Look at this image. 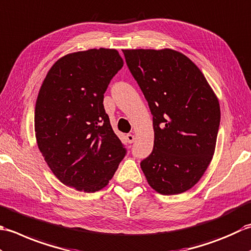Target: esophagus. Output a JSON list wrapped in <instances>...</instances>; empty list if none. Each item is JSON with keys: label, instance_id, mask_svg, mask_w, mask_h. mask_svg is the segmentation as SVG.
I'll list each match as a JSON object with an SVG mask.
<instances>
[{"label": "esophagus", "instance_id": "1", "mask_svg": "<svg viewBox=\"0 0 251 251\" xmlns=\"http://www.w3.org/2000/svg\"><path fill=\"white\" fill-rule=\"evenodd\" d=\"M126 142L129 143V144H132V143L134 142V140H135V135H134V134H131V133H129V134H126Z\"/></svg>", "mask_w": 251, "mask_h": 251}]
</instances>
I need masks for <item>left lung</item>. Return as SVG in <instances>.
<instances>
[{"label": "left lung", "mask_w": 251, "mask_h": 251, "mask_svg": "<svg viewBox=\"0 0 251 251\" xmlns=\"http://www.w3.org/2000/svg\"><path fill=\"white\" fill-rule=\"evenodd\" d=\"M152 115L154 148L141 162L162 195L186 192L201 180L216 151L220 104L203 74L172 49L122 50Z\"/></svg>", "instance_id": "8db88e82"}]
</instances>
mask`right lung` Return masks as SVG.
Returning a JSON list of instances; mask_svg holds the SVG:
<instances>
[{
	"mask_svg": "<svg viewBox=\"0 0 251 251\" xmlns=\"http://www.w3.org/2000/svg\"><path fill=\"white\" fill-rule=\"evenodd\" d=\"M122 66L115 49L69 53L50 67L40 88L34 108L38 147L54 176L79 192L106 187L126 155L103 105Z\"/></svg>",
	"mask_w": 251,
	"mask_h": 251,
	"instance_id": "add662e5",
	"label": "right lung"
}]
</instances>
